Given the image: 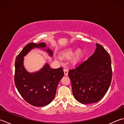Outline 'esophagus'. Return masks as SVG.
<instances>
[{
  "mask_svg": "<svg viewBox=\"0 0 124 124\" xmlns=\"http://www.w3.org/2000/svg\"><path fill=\"white\" fill-rule=\"evenodd\" d=\"M63 71H64V73L65 76H68V69H63Z\"/></svg>",
  "mask_w": 124,
  "mask_h": 124,
  "instance_id": "obj_1",
  "label": "esophagus"
}]
</instances>
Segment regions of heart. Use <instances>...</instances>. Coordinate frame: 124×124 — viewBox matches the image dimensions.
I'll list each match as a JSON object with an SVG mask.
<instances>
[{
    "instance_id": "1",
    "label": "heart",
    "mask_w": 124,
    "mask_h": 124,
    "mask_svg": "<svg viewBox=\"0 0 124 124\" xmlns=\"http://www.w3.org/2000/svg\"><path fill=\"white\" fill-rule=\"evenodd\" d=\"M74 48H69L65 50L64 52H63L60 56V58L63 60H67L69 59V58L72 56L75 52ZM83 50L81 48H78L76 51H75L74 54L73 55V57L72 58L71 62L72 63L76 64L78 63L81 58L83 56Z\"/></svg>"
}]
</instances>
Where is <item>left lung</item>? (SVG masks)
Wrapping results in <instances>:
<instances>
[{
    "label": "left lung",
    "instance_id": "obj_1",
    "mask_svg": "<svg viewBox=\"0 0 124 124\" xmlns=\"http://www.w3.org/2000/svg\"><path fill=\"white\" fill-rule=\"evenodd\" d=\"M112 74L110 55L96 43L93 54L68 72L75 98L83 104L98 102L108 91Z\"/></svg>",
    "mask_w": 124,
    "mask_h": 124
}]
</instances>
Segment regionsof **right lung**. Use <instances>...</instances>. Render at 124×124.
Returning a JSON list of instances; mask_svg holds the SVG:
<instances>
[{"instance_id": "1", "label": "right lung", "mask_w": 124, "mask_h": 124, "mask_svg": "<svg viewBox=\"0 0 124 124\" xmlns=\"http://www.w3.org/2000/svg\"><path fill=\"white\" fill-rule=\"evenodd\" d=\"M46 47L45 43H28L17 56L15 62L14 82L17 90L27 102L38 107L46 106L52 102L58 84L64 76L62 68L51 69L48 63L34 72H29L25 69L23 57L34 48H42L52 56L53 51L49 48L45 49Z\"/></svg>"}]
</instances>
